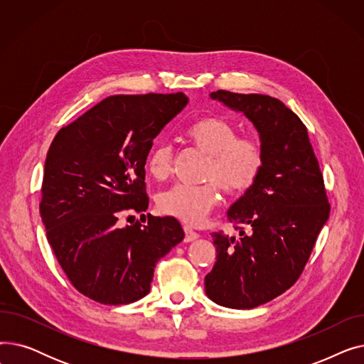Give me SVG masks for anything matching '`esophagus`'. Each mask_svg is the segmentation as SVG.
<instances>
[{
	"mask_svg": "<svg viewBox=\"0 0 364 364\" xmlns=\"http://www.w3.org/2000/svg\"><path fill=\"white\" fill-rule=\"evenodd\" d=\"M184 228V242H193V240H196L198 237H199V235L193 230L192 227H188V225H184L183 227Z\"/></svg>",
	"mask_w": 364,
	"mask_h": 364,
	"instance_id": "esophagus-1",
	"label": "esophagus"
}]
</instances>
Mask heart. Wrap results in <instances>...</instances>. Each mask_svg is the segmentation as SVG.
I'll list each match as a JSON object with an SVG mask.
<instances>
[{
	"instance_id": "heart-1",
	"label": "heart",
	"mask_w": 364,
	"mask_h": 364,
	"mask_svg": "<svg viewBox=\"0 0 364 364\" xmlns=\"http://www.w3.org/2000/svg\"><path fill=\"white\" fill-rule=\"evenodd\" d=\"M186 139L208 155L205 180L211 183L177 184L159 196L158 205L164 214L196 225L221 200L218 182L230 195H242L257 183L264 168V151L255 139L237 137L236 127L218 117L195 121L186 129ZM146 169L151 178L166 180L172 169L171 147L162 143L153 146Z\"/></svg>"
}]
</instances>
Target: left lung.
<instances>
[{
    "label": "left lung",
    "instance_id": "left-lung-1",
    "mask_svg": "<svg viewBox=\"0 0 364 364\" xmlns=\"http://www.w3.org/2000/svg\"><path fill=\"white\" fill-rule=\"evenodd\" d=\"M209 95L254 124L264 151L259 178L227 211L239 237L213 233L217 262L205 277L209 299L250 310L298 280L331 206L307 128L289 107L264 94Z\"/></svg>",
    "mask_w": 364,
    "mask_h": 364
}]
</instances>
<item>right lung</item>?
Returning a JSON list of instances; mask_svg holds the SVG:
<instances>
[{
    "mask_svg": "<svg viewBox=\"0 0 364 364\" xmlns=\"http://www.w3.org/2000/svg\"><path fill=\"white\" fill-rule=\"evenodd\" d=\"M187 103L183 92L110 95L63 127L50 146L40 203L47 240L90 299H141L156 262L184 239L174 217L129 225L118 218L147 209L144 165L153 140Z\"/></svg>",
    "mask_w": 364,
    "mask_h": 364,
    "instance_id": "1",
    "label": "right lung"
}]
</instances>
